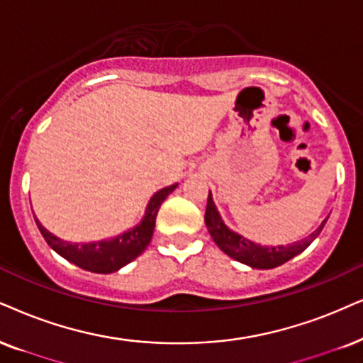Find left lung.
Masks as SVG:
<instances>
[{"instance_id":"left-lung-1","label":"left lung","mask_w":363,"mask_h":363,"mask_svg":"<svg viewBox=\"0 0 363 363\" xmlns=\"http://www.w3.org/2000/svg\"><path fill=\"white\" fill-rule=\"evenodd\" d=\"M206 226H208L211 236L216 245H218L228 256H231L233 259L240 261V263H245L247 266H253V268L258 269H269L277 268V266L286 263L288 259H291L293 256L300 255L301 251L306 250L310 246V242L315 240L316 236L322 233L325 223H322L316 231L311 233L308 238L305 240L293 242V245L288 246H259L255 245V242L247 241L246 238L236 235L235 231L226 228V224L223 223L221 216H219L218 209L213 203V197H211V192L208 196V206H206V214H204Z\"/></svg>"}]
</instances>
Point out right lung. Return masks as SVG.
Masks as SVG:
<instances>
[{"label": "right lung", "instance_id": "1", "mask_svg": "<svg viewBox=\"0 0 363 363\" xmlns=\"http://www.w3.org/2000/svg\"><path fill=\"white\" fill-rule=\"evenodd\" d=\"M177 184L164 187L159 192H155L150 199L145 211L144 219L139 226H135L130 231L123 233V235L113 238L108 241H99V242H89V245H72V242L62 241L60 238L53 236L52 233L47 231L41 226L40 221H36L40 233L43 235L45 241L53 247L60 256L70 261V263L80 266V268L86 269L91 273H113L121 269L122 266L130 263L137 256L145 251L149 246L150 240H152L154 228H155V218H157V211L164 199L176 189Z\"/></svg>", "mask_w": 363, "mask_h": 363}]
</instances>
